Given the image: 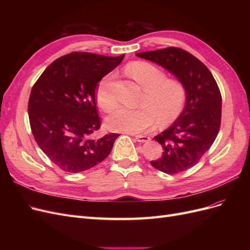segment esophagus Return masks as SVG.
Here are the masks:
<instances>
[{"instance_id": "esophagus-1", "label": "esophagus", "mask_w": 250, "mask_h": 250, "mask_svg": "<svg viewBox=\"0 0 250 250\" xmlns=\"http://www.w3.org/2000/svg\"><path fill=\"white\" fill-rule=\"evenodd\" d=\"M134 138H135V140H137V141L140 142V143H147V142L150 141V138H149V137H147V135H143V134H137V135H134Z\"/></svg>"}]
</instances>
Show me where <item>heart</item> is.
I'll use <instances>...</instances> for the list:
<instances>
[{
	"mask_svg": "<svg viewBox=\"0 0 250 250\" xmlns=\"http://www.w3.org/2000/svg\"><path fill=\"white\" fill-rule=\"evenodd\" d=\"M126 73L144 89L139 108L119 107L106 120L112 131L138 133L155 127L157 119L162 123H170L183 113L188 90L183 82L167 78L160 67L146 62H132L125 67ZM96 99L99 106L106 112L117 105V98L111 89V76L103 77L96 89Z\"/></svg>",
	"mask_w": 250,
	"mask_h": 250,
	"instance_id": "obj_1",
	"label": "heart"
}]
</instances>
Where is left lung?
<instances>
[{"mask_svg": "<svg viewBox=\"0 0 250 250\" xmlns=\"http://www.w3.org/2000/svg\"><path fill=\"white\" fill-rule=\"evenodd\" d=\"M137 56L164 66L184 83L188 100L183 113L167 130L154 137L163 156L151 165L167 174L192 168L213 145L221 125L222 97L210 71L191 53L169 47Z\"/></svg>", "mask_w": 250, "mask_h": 250, "instance_id": "8db88e82", "label": "left lung"}]
</instances>
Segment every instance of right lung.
I'll list each match as a JSON object with an SVG mask.
<instances>
[{"label": "right lung", "instance_id": "add662e5", "mask_svg": "<svg viewBox=\"0 0 250 250\" xmlns=\"http://www.w3.org/2000/svg\"><path fill=\"white\" fill-rule=\"evenodd\" d=\"M123 58L72 52L54 60L34 83L30 126L37 145L62 170L86 171L109 155L119 133L93 138L101 126L96 89Z\"/></svg>", "mask_w": 250, "mask_h": 250}]
</instances>
